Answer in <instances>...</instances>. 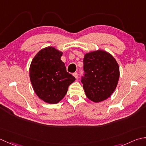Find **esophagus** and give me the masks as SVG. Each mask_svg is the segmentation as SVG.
Returning <instances> with one entry per match:
<instances>
[{
	"mask_svg": "<svg viewBox=\"0 0 146 146\" xmlns=\"http://www.w3.org/2000/svg\"><path fill=\"white\" fill-rule=\"evenodd\" d=\"M73 76H74L75 77V78H76V79L78 78V73L75 72V73H74L73 74Z\"/></svg>",
	"mask_w": 146,
	"mask_h": 146,
	"instance_id": "1",
	"label": "esophagus"
}]
</instances>
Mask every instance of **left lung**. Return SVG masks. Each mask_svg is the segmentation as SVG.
Wrapping results in <instances>:
<instances>
[{
	"label": "left lung",
	"instance_id": "left-lung-1",
	"mask_svg": "<svg viewBox=\"0 0 146 146\" xmlns=\"http://www.w3.org/2000/svg\"><path fill=\"white\" fill-rule=\"evenodd\" d=\"M83 61L84 74L81 82L86 96L95 102L110 98L119 77L115 59L110 53L99 50L85 54Z\"/></svg>",
	"mask_w": 146,
	"mask_h": 146
}]
</instances>
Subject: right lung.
Masks as SVG:
<instances>
[{
  "label": "right lung",
  "mask_w": 146,
  "mask_h": 146,
  "mask_svg": "<svg viewBox=\"0 0 146 146\" xmlns=\"http://www.w3.org/2000/svg\"><path fill=\"white\" fill-rule=\"evenodd\" d=\"M62 53L52 47L43 48L34 57L30 67V78L40 99L56 104L63 99L75 78L66 71L61 60Z\"/></svg>",
  "instance_id": "add662e5"
}]
</instances>
